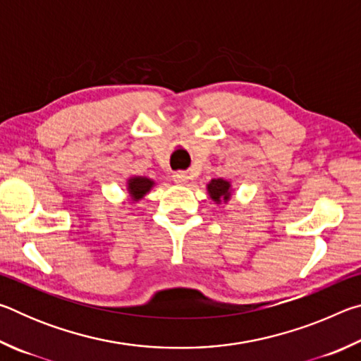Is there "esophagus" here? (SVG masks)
<instances>
[{
    "instance_id": "obj_1",
    "label": "esophagus",
    "mask_w": 361,
    "mask_h": 361,
    "mask_svg": "<svg viewBox=\"0 0 361 361\" xmlns=\"http://www.w3.org/2000/svg\"><path fill=\"white\" fill-rule=\"evenodd\" d=\"M188 180H189V176H188V173L186 172H175L173 173V181L176 183V185H185V183H188Z\"/></svg>"
}]
</instances>
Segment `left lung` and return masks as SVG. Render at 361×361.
Returning <instances> with one entry per match:
<instances>
[{"mask_svg": "<svg viewBox=\"0 0 361 361\" xmlns=\"http://www.w3.org/2000/svg\"><path fill=\"white\" fill-rule=\"evenodd\" d=\"M207 189H209V194L210 197L215 200L216 204L221 202V200H229L231 197V185L229 181H226L223 178H218V180H212L209 183V186H207Z\"/></svg>", "mask_w": 361, "mask_h": 361, "instance_id": "left-lung-1", "label": "left lung"}]
</instances>
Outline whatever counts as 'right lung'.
<instances>
[{"instance_id": "1", "label": "right lung", "mask_w": 361, "mask_h": 361, "mask_svg": "<svg viewBox=\"0 0 361 361\" xmlns=\"http://www.w3.org/2000/svg\"><path fill=\"white\" fill-rule=\"evenodd\" d=\"M127 186H129L127 189H129L132 200H140L152 186H154V181L145 178V176H133V178H130L129 183H127Z\"/></svg>"}]
</instances>
